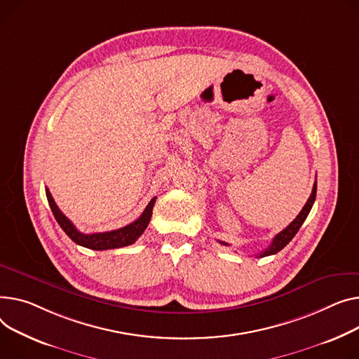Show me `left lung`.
<instances>
[{"label": "left lung", "instance_id": "1", "mask_svg": "<svg viewBox=\"0 0 359 359\" xmlns=\"http://www.w3.org/2000/svg\"><path fill=\"white\" fill-rule=\"evenodd\" d=\"M316 187H318V183L315 182L313 189H312V194H310V198L307 199L306 205L303 206V209L300 210V213L297 215L296 219H294L289 226H285L281 232H278V233L273 238V243L270 244V247L266 248L264 251H261L257 257H267V255L277 254L278 251H281L285 245H287V244L293 240L294 235L297 233V231L300 229V226H302L303 222L306 221L310 209H312V206H313V203H315V199H316ZM219 243L224 244V245H228L226 243H222V241H219Z\"/></svg>", "mask_w": 359, "mask_h": 359}]
</instances>
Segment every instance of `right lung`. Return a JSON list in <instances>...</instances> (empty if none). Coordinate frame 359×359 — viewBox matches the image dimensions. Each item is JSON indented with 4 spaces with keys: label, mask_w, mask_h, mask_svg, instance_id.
<instances>
[{
    "label": "right lung",
    "mask_w": 359,
    "mask_h": 359,
    "mask_svg": "<svg viewBox=\"0 0 359 359\" xmlns=\"http://www.w3.org/2000/svg\"><path fill=\"white\" fill-rule=\"evenodd\" d=\"M46 196H47V201H49L50 209L55 215L57 224L66 232V235L70 238V240L76 243L78 245H82V247L89 248V250H97V251L121 248V247H127V245L134 244L138 240V236L142 232H144L146 228L149 226V222L151 219V213H153V206L156 203V198H153L150 201V203L147 205V208L144 209V212L141 213V217L137 221L131 222L130 225H127L124 228H119V229L109 231V232L82 233L76 229V226L72 224L62 213V210L57 208V205L55 203V201H53V198L49 192V189H46Z\"/></svg>",
    "instance_id": "obj_1"
}]
</instances>
